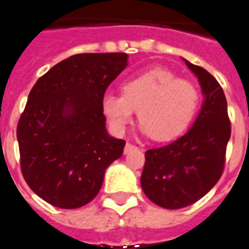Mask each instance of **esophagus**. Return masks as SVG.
Listing matches in <instances>:
<instances>
[{
  "mask_svg": "<svg viewBox=\"0 0 249 249\" xmlns=\"http://www.w3.org/2000/svg\"><path fill=\"white\" fill-rule=\"evenodd\" d=\"M137 146H134V144L132 143H126L125 144V148H124V154H129V152L132 151V150H136Z\"/></svg>",
  "mask_w": 249,
  "mask_h": 249,
  "instance_id": "obj_1",
  "label": "esophagus"
}]
</instances>
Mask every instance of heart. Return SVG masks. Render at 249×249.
<instances>
[{
	"label": "heart",
	"instance_id": "1",
	"mask_svg": "<svg viewBox=\"0 0 249 249\" xmlns=\"http://www.w3.org/2000/svg\"><path fill=\"white\" fill-rule=\"evenodd\" d=\"M123 94H106L102 113L117 134L133 121L138 111L142 132L165 142L185 132L196 111L199 94L187 80L164 68H152L123 83Z\"/></svg>",
	"mask_w": 249,
	"mask_h": 249
}]
</instances>
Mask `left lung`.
<instances>
[{"instance_id": "left-lung-1", "label": "left lung", "mask_w": 249, "mask_h": 249, "mask_svg": "<svg viewBox=\"0 0 249 249\" xmlns=\"http://www.w3.org/2000/svg\"><path fill=\"white\" fill-rule=\"evenodd\" d=\"M200 84L204 101L189 132L164 147L146 151L141 186L159 207L179 209L204 196L220 179L231 126L228 102L217 80L183 59Z\"/></svg>"}]
</instances>
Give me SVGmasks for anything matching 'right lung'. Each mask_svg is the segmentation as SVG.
Returning a JSON list of instances; mask_svg holds the SVG:
<instances>
[{
	"label": "right lung",
	"instance_id": "right-lung-1",
	"mask_svg": "<svg viewBox=\"0 0 249 249\" xmlns=\"http://www.w3.org/2000/svg\"><path fill=\"white\" fill-rule=\"evenodd\" d=\"M128 66L125 53L76 54L37 80L18 123L27 185L49 204L80 208L97 196L125 141L106 129L102 98Z\"/></svg>",
	"mask_w": 249,
	"mask_h": 249
}]
</instances>
